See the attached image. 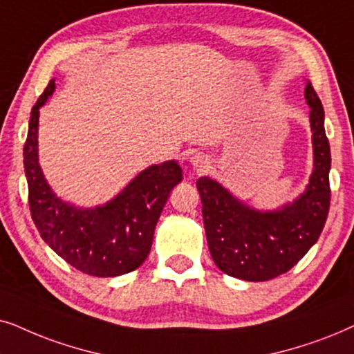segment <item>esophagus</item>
<instances>
[{"mask_svg": "<svg viewBox=\"0 0 354 354\" xmlns=\"http://www.w3.org/2000/svg\"><path fill=\"white\" fill-rule=\"evenodd\" d=\"M189 162L192 167L197 169V171H205V169H209V167H210V160L204 153H194L191 157Z\"/></svg>", "mask_w": 354, "mask_h": 354, "instance_id": "esophagus-1", "label": "esophagus"}]
</instances>
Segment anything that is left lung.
Returning <instances> with one entry per match:
<instances>
[{
	"mask_svg": "<svg viewBox=\"0 0 354 354\" xmlns=\"http://www.w3.org/2000/svg\"><path fill=\"white\" fill-rule=\"evenodd\" d=\"M313 173L304 192L273 210H261L233 196L209 176L197 180L202 216L215 266L246 281H267L288 272L317 243L330 207V145L325 136L324 108L313 84L306 82Z\"/></svg>",
	"mask_w": 354,
	"mask_h": 354,
	"instance_id": "8db88e82",
	"label": "left lung"
}]
</instances>
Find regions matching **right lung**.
I'll list each match as a JSON object with an SVG mask.
<instances>
[{
    "mask_svg": "<svg viewBox=\"0 0 354 354\" xmlns=\"http://www.w3.org/2000/svg\"><path fill=\"white\" fill-rule=\"evenodd\" d=\"M55 88L51 79L32 108L24 145L32 220L44 241L77 270L93 277L124 275L147 259L155 225L169 192L183 180V169L176 160L150 165L102 205L79 207L61 199L39 162L40 108Z\"/></svg>",
    "mask_w": 354,
    "mask_h": 354,
    "instance_id": "add662e5",
    "label": "right lung"
}]
</instances>
